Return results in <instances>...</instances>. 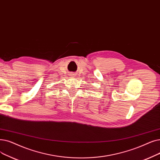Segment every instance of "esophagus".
<instances>
[{
  "mask_svg": "<svg viewBox=\"0 0 160 160\" xmlns=\"http://www.w3.org/2000/svg\"><path fill=\"white\" fill-rule=\"evenodd\" d=\"M71 75H72H72H73V74H71Z\"/></svg>",
  "mask_w": 160,
  "mask_h": 160,
  "instance_id": "esophagus-1",
  "label": "esophagus"
}]
</instances>
